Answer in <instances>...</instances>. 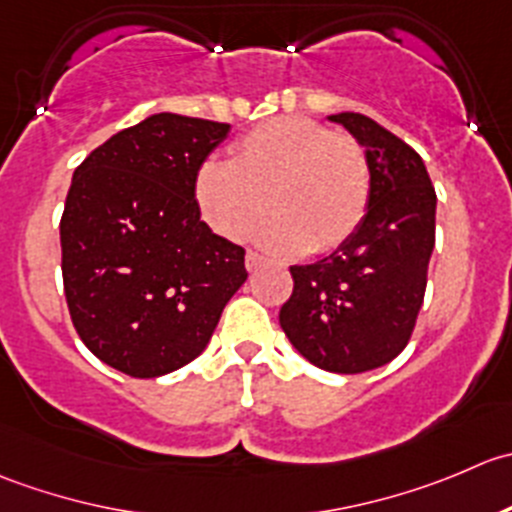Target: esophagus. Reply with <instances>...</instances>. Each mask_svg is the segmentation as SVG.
<instances>
[{
	"label": "esophagus",
	"instance_id": "esophagus-1",
	"mask_svg": "<svg viewBox=\"0 0 512 512\" xmlns=\"http://www.w3.org/2000/svg\"><path fill=\"white\" fill-rule=\"evenodd\" d=\"M263 263H266V258H263L261 254H256V251H249V254H246V268H249L251 273L258 271Z\"/></svg>",
	"mask_w": 512,
	"mask_h": 512
}]
</instances>
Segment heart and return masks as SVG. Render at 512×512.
Masks as SVG:
<instances>
[{
    "label": "heart",
    "instance_id": "b5f03b06",
    "mask_svg": "<svg viewBox=\"0 0 512 512\" xmlns=\"http://www.w3.org/2000/svg\"><path fill=\"white\" fill-rule=\"evenodd\" d=\"M268 209L256 241L276 254L331 251L358 229L371 199L366 151L346 134L281 116L236 141L231 161L196 171L194 201L219 236L239 241Z\"/></svg>",
    "mask_w": 512,
    "mask_h": 512
}]
</instances>
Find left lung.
I'll list each match as a JSON object with an SVG mask.
<instances>
[{"label":"left lung","instance_id":"8db88e82","mask_svg":"<svg viewBox=\"0 0 512 512\" xmlns=\"http://www.w3.org/2000/svg\"><path fill=\"white\" fill-rule=\"evenodd\" d=\"M366 149L371 199L358 229L321 261L291 266L278 321L291 346L331 373H363L408 346L435 246V189L421 156L356 111L331 114Z\"/></svg>","mask_w":512,"mask_h":512}]
</instances>
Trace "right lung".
Listing matches in <instances>:
<instances>
[{"mask_svg":"<svg viewBox=\"0 0 512 512\" xmlns=\"http://www.w3.org/2000/svg\"><path fill=\"white\" fill-rule=\"evenodd\" d=\"M231 124L146 116L74 171L64 204L62 276L84 346L134 378L194 361L249 278L246 251L201 221L194 179Z\"/></svg>","mask_w":512,"mask_h":512,"instance_id":"add662e5","label":"right lung"}]
</instances>
